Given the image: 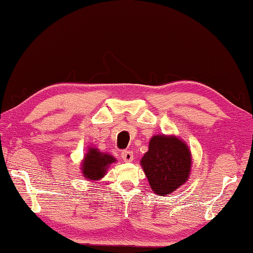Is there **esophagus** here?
<instances>
[{"label": "esophagus", "mask_w": 253, "mask_h": 253, "mask_svg": "<svg viewBox=\"0 0 253 253\" xmlns=\"http://www.w3.org/2000/svg\"><path fill=\"white\" fill-rule=\"evenodd\" d=\"M122 158L125 162H131L132 161V152H130V151H123L122 152Z\"/></svg>", "instance_id": "34e87169"}]
</instances>
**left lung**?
I'll return each instance as SVG.
<instances>
[{"mask_svg": "<svg viewBox=\"0 0 253 253\" xmlns=\"http://www.w3.org/2000/svg\"><path fill=\"white\" fill-rule=\"evenodd\" d=\"M191 153L175 136H153L148 152L140 161L154 193L161 196L185 183L191 169Z\"/></svg>", "mask_w": 253, "mask_h": 253, "instance_id": "left-lung-1", "label": "left lung"}]
</instances>
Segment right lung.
Masks as SVG:
<instances>
[{
    "label": "right lung",
    "mask_w": 253,
    "mask_h": 253,
    "mask_svg": "<svg viewBox=\"0 0 253 253\" xmlns=\"http://www.w3.org/2000/svg\"><path fill=\"white\" fill-rule=\"evenodd\" d=\"M114 162L116 160L109 154L101 153L97 148H89L83 163L84 176L93 181L100 179L105 175L108 166Z\"/></svg>",
    "instance_id": "obj_1"
}]
</instances>
